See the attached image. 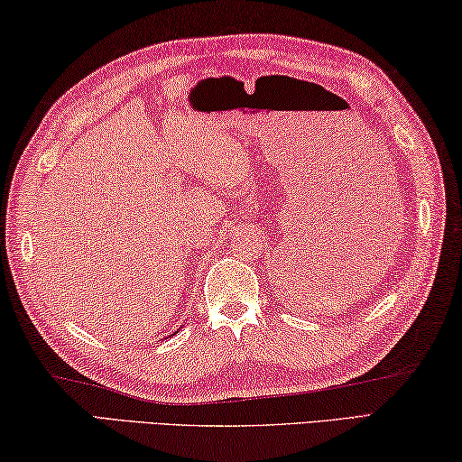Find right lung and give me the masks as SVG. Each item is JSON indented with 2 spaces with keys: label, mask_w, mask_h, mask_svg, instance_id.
<instances>
[{
  "label": "right lung",
  "mask_w": 462,
  "mask_h": 462,
  "mask_svg": "<svg viewBox=\"0 0 462 462\" xmlns=\"http://www.w3.org/2000/svg\"><path fill=\"white\" fill-rule=\"evenodd\" d=\"M170 337H172V335H170Z\"/></svg>",
  "instance_id": "1"
}]
</instances>
